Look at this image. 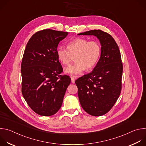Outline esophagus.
Returning a JSON list of instances; mask_svg holds the SVG:
<instances>
[{
    "instance_id": "34e87169",
    "label": "esophagus",
    "mask_w": 146,
    "mask_h": 146,
    "mask_svg": "<svg viewBox=\"0 0 146 146\" xmlns=\"http://www.w3.org/2000/svg\"><path fill=\"white\" fill-rule=\"evenodd\" d=\"M74 81H75V78H74L73 77H71V82H72V83H74Z\"/></svg>"
}]
</instances>
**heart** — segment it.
Returning <instances> with one entry per match:
<instances>
[{
  "mask_svg": "<svg viewBox=\"0 0 146 146\" xmlns=\"http://www.w3.org/2000/svg\"><path fill=\"white\" fill-rule=\"evenodd\" d=\"M101 46L98 41L84 38H75L68 44L67 48L58 46L56 54L59 61L69 65L74 55V63L65 69L67 74L76 76L85 69L90 70L97 64L101 54Z\"/></svg>",
  "mask_w": 146,
  "mask_h": 146,
  "instance_id": "1",
  "label": "heart"
}]
</instances>
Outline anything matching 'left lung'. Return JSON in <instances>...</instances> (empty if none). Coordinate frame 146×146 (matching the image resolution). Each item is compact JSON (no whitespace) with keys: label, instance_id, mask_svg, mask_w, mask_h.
<instances>
[{"label":"left lung","instance_id":"8db88e82","mask_svg":"<svg viewBox=\"0 0 146 146\" xmlns=\"http://www.w3.org/2000/svg\"><path fill=\"white\" fill-rule=\"evenodd\" d=\"M78 35L95 36L102 46L100 59L92 72L75 81L82 109L91 115L101 116L110 110L121 94V54L115 41L106 32L91 30Z\"/></svg>","mask_w":146,"mask_h":146}]
</instances>
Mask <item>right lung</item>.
I'll return each mask as SVG.
<instances>
[{"label":"right lung","instance_id":"1","mask_svg":"<svg viewBox=\"0 0 146 146\" xmlns=\"http://www.w3.org/2000/svg\"><path fill=\"white\" fill-rule=\"evenodd\" d=\"M68 32L44 29L35 33L24 51L22 63V94L29 106L38 115L50 116L60 109L69 76L63 68L56 49Z\"/></svg>","mask_w":146,"mask_h":146}]
</instances>
